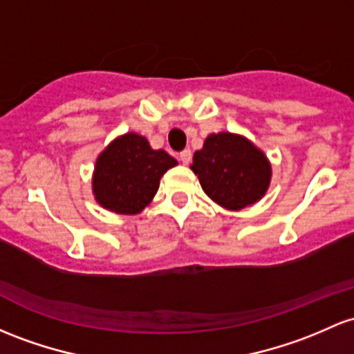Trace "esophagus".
Returning a JSON list of instances; mask_svg holds the SVG:
<instances>
[{
	"mask_svg": "<svg viewBox=\"0 0 354 354\" xmlns=\"http://www.w3.org/2000/svg\"><path fill=\"white\" fill-rule=\"evenodd\" d=\"M180 161L183 162V165H188V162L192 161V151H189V149L181 151V153H180Z\"/></svg>",
	"mask_w": 354,
	"mask_h": 354,
	"instance_id": "34e87169",
	"label": "esophagus"
}]
</instances>
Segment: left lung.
I'll use <instances>...</instances> for the list:
<instances>
[{
	"mask_svg": "<svg viewBox=\"0 0 354 354\" xmlns=\"http://www.w3.org/2000/svg\"><path fill=\"white\" fill-rule=\"evenodd\" d=\"M201 188L220 207L239 212L266 195L272 168L266 154L247 138L209 134L192 165Z\"/></svg>",
	"mask_w": 354,
	"mask_h": 354,
	"instance_id": "8db88e82",
	"label": "left lung"
}]
</instances>
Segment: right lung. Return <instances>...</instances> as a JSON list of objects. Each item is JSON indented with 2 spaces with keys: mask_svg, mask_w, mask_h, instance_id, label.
I'll use <instances>...</instances> for the list:
<instances>
[{
  "mask_svg": "<svg viewBox=\"0 0 354 354\" xmlns=\"http://www.w3.org/2000/svg\"><path fill=\"white\" fill-rule=\"evenodd\" d=\"M178 161L153 149L146 138L127 133L109 145L95 161L92 192L97 203L119 215H136L151 203L159 180Z\"/></svg>",
  "mask_w": 354,
  "mask_h": 354,
  "instance_id": "add662e5",
  "label": "right lung"
}]
</instances>
